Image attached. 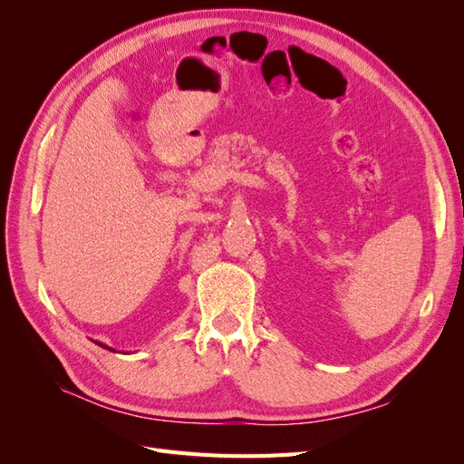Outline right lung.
Instances as JSON below:
<instances>
[{"instance_id": "right-lung-1", "label": "right lung", "mask_w": 464, "mask_h": 464, "mask_svg": "<svg viewBox=\"0 0 464 464\" xmlns=\"http://www.w3.org/2000/svg\"><path fill=\"white\" fill-rule=\"evenodd\" d=\"M94 344H98V346H102V348H106V350H111V353H116V348H110L108 344H102V343H98V341H92Z\"/></svg>"}]
</instances>
